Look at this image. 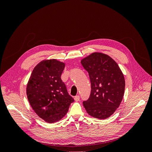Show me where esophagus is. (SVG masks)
<instances>
[{
	"label": "esophagus",
	"instance_id": "obj_1",
	"mask_svg": "<svg viewBox=\"0 0 152 152\" xmlns=\"http://www.w3.org/2000/svg\"><path fill=\"white\" fill-rule=\"evenodd\" d=\"M74 99L76 101V102H78V101H79L80 99V96L79 95H77L74 97Z\"/></svg>",
	"mask_w": 152,
	"mask_h": 152
}]
</instances>
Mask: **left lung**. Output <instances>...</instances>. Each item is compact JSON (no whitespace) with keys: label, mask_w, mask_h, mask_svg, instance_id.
Returning <instances> with one entry per match:
<instances>
[{"label":"left lung","mask_w":152,"mask_h":152,"mask_svg":"<svg viewBox=\"0 0 152 152\" xmlns=\"http://www.w3.org/2000/svg\"><path fill=\"white\" fill-rule=\"evenodd\" d=\"M81 63L88 72L91 94L84 101L86 112L91 116L105 119L120 105L125 90V79L117 63L107 54L94 53Z\"/></svg>","instance_id":"8db88e82"}]
</instances>
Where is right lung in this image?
Here are the masks:
<instances>
[{"instance_id": "add662e5", "label": "right lung", "mask_w": 152, "mask_h": 152, "mask_svg": "<svg viewBox=\"0 0 152 152\" xmlns=\"http://www.w3.org/2000/svg\"><path fill=\"white\" fill-rule=\"evenodd\" d=\"M65 66L54 59L41 61L32 71L27 84V98L31 108L48 123L61 120L74 102L61 79Z\"/></svg>"}]
</instances>
